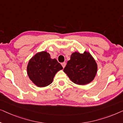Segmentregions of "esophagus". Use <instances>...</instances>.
I'll list each match as a JSON object with an SVG mask.
<instances>
[{"label":"esophagus","instance_id":"34e87169","mask_svg":"<svg viewBox=\"0 0 123 123\" xmlns=\"http://www.w3.org/2000/svg\"><path fill=\"white\" fill-rule=\"evenodd\" d=\"M61 65L62 66V67H63V68H65V67L66 65V63L65 62H63V63H62Z\"/></svg>","mask_w":123,"mask_h":123}]
</instances>
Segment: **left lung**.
<instances>
[{
	"mask_svg": "<svg viewBox=\"0 0 123 123\" xmlns=\"http://www.w3.org/2000/svg\"><path fill=\"white\" fill-rule=\"evenodd\" d=\"M63 71L71 80L79 85H87L94 80L98 71V65L88 51L83 53L75 52L71 55Z\"/></svg>",
	"mask_w": 123,
	"mask_h": 123,
	"instance_id": "left-lung-1",
	"label": "left lung"
}]
</instances>
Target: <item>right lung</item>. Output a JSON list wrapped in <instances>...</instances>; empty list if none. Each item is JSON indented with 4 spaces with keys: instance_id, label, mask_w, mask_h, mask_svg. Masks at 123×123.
<instances>
[{
    "instance_id": "1",
    "label": "right lung",
    "mask_w": 123,
    "mask_h": 123,
    "mask_svg": "<svg viewBox=\"0 0 123 123\" xmlns=\"http://www.w3.org/2000/svg\"><path fill=\"white\" fill-rule=\"evenodd\" d=\"M63 69L56 59H52L49 53L39 52L29 60L27 72L29 79L39 87L47 86L52 82L55 75Z\"/></svg>"
}]
</instances>
